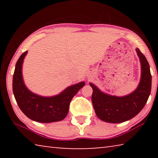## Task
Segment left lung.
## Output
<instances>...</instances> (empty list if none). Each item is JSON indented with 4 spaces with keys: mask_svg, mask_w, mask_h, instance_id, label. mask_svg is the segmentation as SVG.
I'll use <instances>...</instances> for the list:
<instances>
[{
    "mask_svg": "<svg viewBox=\"0 0 158 158\" xmlns=\"http://www.w3.org/2000/svg\"><path fill=\"white\" fill-rule=\"evenodd\" d=\"M141 63V79L138 86L127 95L106 94L92 83V102L97 116L102 121L120 123L130 120L139 113L148 100L151 90L152 77L147 59L140 50L136 49Z\"/></svg>",
    "mask_w": 158,
    "mask_h": 158,
    "instance_id": "1",
    "label": "left lung"
}]
</instances>
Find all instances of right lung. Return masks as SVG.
Returning <instances> with one entry per match:
<instances>
[{
	"instance_id": "right-lung-1",
	"label": "right lung",
	"mask_w": 158,
	"mask_h": 158,
	"mask_svg": "<svg viewBox=\"0 0 158 158\" xmlns=\"http://www.w3.org/2000/svg\"><path fill=\"white\" fill-rule=\"evenodd\" d=\"M27 53L26 51L18 59L13 75L12 90L18 106L26 116L36 122L47 123L62 121L68 115L72 99L84 86L85 82L72 85L51 97L31 92L25 85L22 75V65Z\"/></svg>"
}]
</instances>
